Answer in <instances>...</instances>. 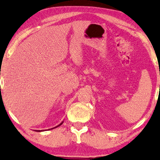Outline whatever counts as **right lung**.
Listing matches in <instances>:
<instances>
[{"instance_id": "1", "label": "right lung", "mask_w": 160, "mask_h": 160, "mask_svg": "<svg viewBox=\"0 0 160 160\" xmlns=\"http://www.w3.org/2000/svg\"><path fill=\"white\" fill-rule=\"evenodd\" d=\"M62 123H63V121H62V122L61 123H60V124H59V125H57V126H56V127H54V128H51V129L55 128H57V127L60 126V125H62ZM48 130H49V129H48ZM45 131H46V130H45ZM39 131V132H40V131H42V130H38V131Z\"/></svg>"}]
</instances>
